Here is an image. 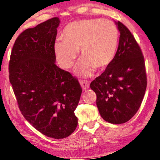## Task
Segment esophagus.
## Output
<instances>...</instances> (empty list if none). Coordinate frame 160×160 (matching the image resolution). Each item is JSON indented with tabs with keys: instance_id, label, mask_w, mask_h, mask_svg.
<instances>
[{
	"instance_id": "esophagus-1",
	"label": "esophagus",
	"mask_w": 160,
	"mask_h": 160,
	"mask_svg": "<svg viewBox=\"0 0 160 160\" xmlns=\"http://www.w3.org/2000/svg\"><path fill=\"white\" fill-rule=\"evenodd\" d=\"M80 82L82 86V88L83 89V90H86V89H88L89 88V82L87 81V80H81L80 81Z\"/></svg>"
}]
</instances>
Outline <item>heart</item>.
I'll use <instances>...</instances> for the list:
<instances>
[{"instance_id": "b5f03b06", "label": "heart", "mask_w": 160, "mask_h": 160, "mask_svg": "<svg viewBox=\"0 0 160 160\" xmlns=\"http://www.w3.org/2000/svg\"><path fill=\"white\" fill-rule=\"evenodd\" d=\"M64 39L55 43V56L61 67L69 69L80 50L82 59L78 66L79 73L91 75L94 68L107 67L116 56L119 31L111 20L91 19L68 24L63 31Z\"/></svg>"}]
</instances>
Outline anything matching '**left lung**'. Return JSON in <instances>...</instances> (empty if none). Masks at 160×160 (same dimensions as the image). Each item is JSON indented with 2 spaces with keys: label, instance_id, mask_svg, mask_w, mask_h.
Here are the masks:
<instances>
[{
  "label": "left lung",
  "instance_id": "left-lung-1",
  "mask_svg": "<svg viewBox=\"0 0 160 160\" xmlns=\"http://www.w3.org/2000/svg\"><path fill=\"white\" fill-rule=\"evenodd\" d=\"M116 56L105 72L91 82L102 118L120 124L132 118L141 105L147 86L144 57L130 31L120 21Z\"/></svg>",
  "mask_w": 160,
  "mask_h": 160
}]
</instances>
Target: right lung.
Instances as JSON below:
<instances>
[{
  "label": "right lung",
  "mask_w": 160,
  "mask_h": 160,
  "mask_svg": "<svg viewBox=\"0 0 160 160\" xmlns=\"http://www.w3.org/2000/svg\"><path fill=\"white\" fill-rule=\"evenodd\" d=\"M60 20L53 18L22 32L11 52L9 81L24 118L43 135L69 136L78 126L74 110L82 88L78 79L55 65Z\"/></svg>",
  "instance_id": "obj_1"
}]
</instances>
